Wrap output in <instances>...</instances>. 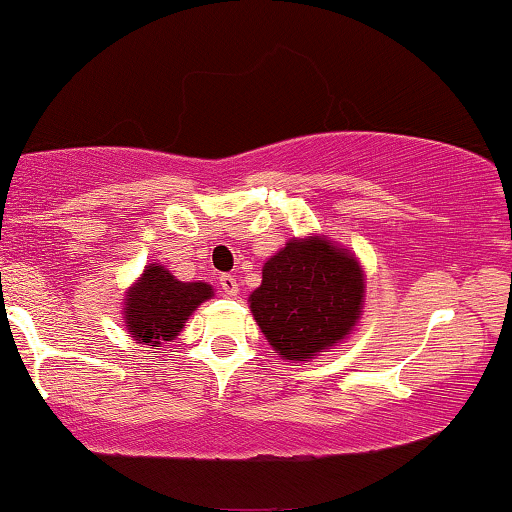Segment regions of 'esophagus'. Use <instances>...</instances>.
<instances>
[{"instance_id": "34e87169", "label": "esophagus", "mask_w": 512, "mask_h": 512, "mask_svg": "<svg viewBox=\"0 0 512 512\" xmlns=\"http://www.w3.org/2000/svg\"><path fill=\"white\" fill-rule=\"evenodd\" d=\"M219 290H222V293H224L226 297L238 295V281H236V276H231V274H222V276H219Z\"/></svg>"}]
</instances>
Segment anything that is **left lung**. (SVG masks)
Listing matches in <instances>:
<instances>
[{
  "instance_id": "1",
  "label": "left lung",
  "mask_w": 512,
  "mask_h": 512,
  "mask_svg": "<svg viewBox=\"0 0 512 512\" xmlns=\"http://www.w3.org/2000/svg\"><path fill=\"white\" fill-rule=\"evenodd\" d=\"M361 300L359 262L323 238H304L286 243L264 264L250 309L281 357L304 361L352 331Z\"/></svg>"
}]
</instances>
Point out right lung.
<instances>
[{
  "mask_svg": "<svg viewBox=\"0 0 512 512\" xmlns=\"http://www.w3.org/2000/svg\"><path fill=\"white\" fill-rule=\"evenodd\" d=\"M208 283H181L165 267H146L129 290L125 321L134 340L158 347L174 340L200 302L210 300Z\"/></svg>",
  "mask_w": 512,
  "mask_h": 512,
  "instance_id": "obj_1",
  "label": "right lung"
}]
</instances>
